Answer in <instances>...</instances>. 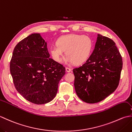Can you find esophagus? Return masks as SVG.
I'll use <instances>...</instances> for the list:
<instances>
[{
	"label": "esophagus",
	"mask_w": 132,
	"mask_h": 132,
	"mask_svg": "<svg viewBox=\"0 0 132 132\" xmlns=\"http://www.w3.org/2000/svg\"><path fill=\"white\" fill-rule=\"evenodd\" d=\"M66 72H69L71 71V69L69 68H66Z\"/></svg>",
	"instance_id": "esophagus-1"
}]
</instances>
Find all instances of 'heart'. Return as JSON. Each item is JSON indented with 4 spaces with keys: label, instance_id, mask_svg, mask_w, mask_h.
I'll use <instances>...</instances> for the list:
<instances>
[{
    "label": "heart",
    "instance_id": "heart-1",
    "mask_svg": "<svg viewBox=\"0 0 132 132\" xmlns=\"http://www.w3.org/2000/svg\"><path fill=\"white\" fill-rule=\"evenodd\" d=\"M93 41L88 36L70 34L61 36L57 44L49 47V53L53 60L60 62L64 51L66 55L63 62L68 64H82L87 61L93 50Z\"/></svg>",
    "mask_w": 132,
    "mask_h": 132
}]
</instances>
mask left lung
<instances>
[{
	"instance_id": "obj_1",
	"label": "left lung",
	"mask_w": 132,
	"mask_h": 132,
	"mask_svg": "<svg viewBox=\"0 0 132 132\" xmlns=\"http://www.w3.org/2000/svg\"><path fill=\"white\" fill-rule=\"evenodd\" d=\"M114 42L97 34L95 49L82 66L73 69L75 92L87 103L104 100L119 85L122 61Z\"/></svg>"
}]
</instances>
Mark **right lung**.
Instances as JSON below:
<instances>
[{"mask_svg":"<svg viewBox=\"0 0 132 132\" xmlns=\"http://www.w3.org/2000/svg\"><path fill=\"white\" fill-rule=\"evenodd\" d=\"M47 43L40 33H32L16 45L10 62V72L16 90L36 104L52 101L65 68L50 58Z\"/></svg>","mask_w":132,"mask_h":132,"instance_id":"1","label":"right lung"}]
</instances>
